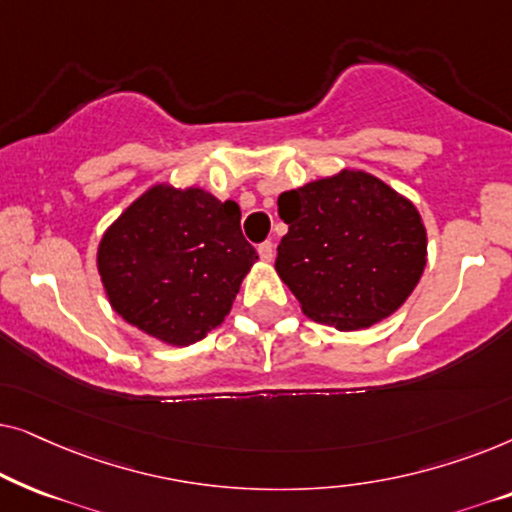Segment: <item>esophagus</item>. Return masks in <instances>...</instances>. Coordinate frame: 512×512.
I'll list each match as a JSON object with an SVG mask.
<instances>
[{
  "mask_svg": "<svg viewBox=\"0 0 512 512\" xmlns=\"http://www.w3.org/2000/svg\"><path fill=\"white\" fill-rule=\"evenodd\" d=\"M258 256H261V261L270 263V261H272V256H275V244H272V242H263V244H258Z\"/></svg>",
  "mask_w": 512,
  "mask_h": 512,
  "instance_id": "esophagus-1",
  "label": "esophagus"
}]
</instances>
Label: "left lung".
Masks as SVG:
<instances>
[{
  "label": "left lung",
  "mask_w": 512,
  "mask_h": 512,
  "mask_svg": "<svg viewBox=\"0 0 512 512\" xmlns=\"http://www.w3.org/2000/svg\"><path fill=\"white\" fill-rule=\"evenodd\" d=\"M289 233L275 270L312 321L359 331L401 307L426 265L417 207L361 170L286 191L277 200Z\"/></svg>",
  "instance_id": "left-lung-1"
}]
</instances>
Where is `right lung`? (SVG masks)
Here are the masks:
<instances>
[{
    "label": "right lung",
    "mask_w": 512,
    "mask_h": 512,
    "mask_svg": "<svg viewBox=\"0 0 512 512\" xmlns=\"http://www.w3.org/2000/svg\"><path fill=\"white\" fill-rule=\"evenodd\" d=\"M240 207L202 188L158 184L132 202L97 247L114 310L151 338L193 345L221 326L258 261Z\"/></svg>",
    "instance_id": "obj_1"
}]
</instances>
